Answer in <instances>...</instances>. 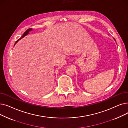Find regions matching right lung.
<instances>
[{
  "label": "right lung",
  "instance_id": "obj_1",
  "mask_svg": "<svg viewBox=\"0 0 128 128\" xmlns=\"http://www.w3.org/2000/svg\"><path fill=\"white\" fill-rule=\"evenodd\" d=\"M31 30H32V28H29V29H28V30H27L25 31V32H24V33L23 34V35H22V36L21 38H20V39H18L17 40V41L16 42V43H15V44H16V43L18 41V40H19L20 39H21V38H22L23 37H24V36H25L26 35H28V32H30V31Z\"/></svg>",
  "mask_w": 128,
  "mask_h": 128
}]
</instances>
